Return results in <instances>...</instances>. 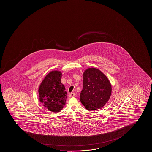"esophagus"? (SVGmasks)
<instances>
[{"instance_id":"34e87169","label":"esophagus","mask_w":152,"mask_h":152,"mask_svg":"<svg viewBox=\"0 0 152 152\" xmlns=\"http://www.w3.org/2000/svg\"><path fill=\"white\" fill-rule=\"evenodd\" d=\"M75 95H76V94L74 92H72V93H70V94H69V97H74V96H75Z\"/></svg>"}]
</instances>
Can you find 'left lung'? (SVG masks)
<instances>
[{"label": "left lung", "mask_w": 152, "mask_h": 152, "mask_svg": "<svg viewBox=\"0 0 152 152\" xmlns=\"http://www.w3.org/2000/svg\"><path fill=\"white\" fill-rule=\"evenodd\" d=\"M83 79L80 102L87 110L100 109L108 102L111 96L110 81L101 71L94 67L88 68L83 72Z\"/></svg>", "instance_id": "obj_1"}]
</instances>
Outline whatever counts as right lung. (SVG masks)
Returning <instances> with one entry per match:
<instances>
[{
	"label": "right lung",
	"mask_w": 152,
	"mask_h": 152,
	"mask_svg": "<svg viewBox=\"0 0 152 152\" xmlns=\"http://www.w3.org/2000/svg\"><path fill=\"white\" fill-rule=\"evenodd\" d=\"M62 73L52 71L46 75L38 89L39 99L49 110L58 113L62 110L66 100L67 92L61 82Z\"/></svg>",
	"instance_id": "right-lung-1"
}]
</instances>
